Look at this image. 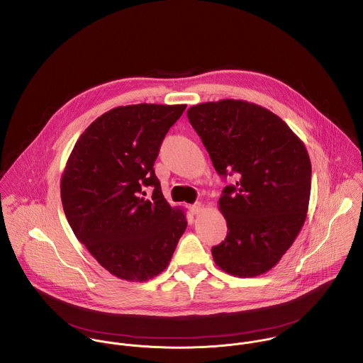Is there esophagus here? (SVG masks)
I'll list each match as a JSON object with an SVG mask.
<instances>
[{
	"label": "esophagus",
	"mask_w": 363,
	"mask_h": 363,
	"mask_svg": "<svg viewBox=\"0 0 363 363\" xmlns=\"http://www.w3.org/2000/svg\"><path fill=\"white\" fill-rule=\"evenodd\" d=\"M201 210H203V206H201V203H196V204H193V206H190V213L191 214H199V213H201Z\"/></svg>",
	"instance_id": "obj_1"
}]
</instances>
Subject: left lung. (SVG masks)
Segmentation results:
<instances>
[{
    "label": "left lung",
    "mask_w": 363,
    "mask_h": 363,
    "mask_svg": "<svg viewBox=\"0 0 363 363\" xmlns=\"http://www.w3.org/2000/svg\"><path fill=\"white\" fill-rule=\"evenodd\" d=\"M189 121L217 173L237 174L218 200L230 233L211 249L238 277L277 264L301 231L311 191V162L301 139L272 111L243 100L193 106Z\"/></svg>",
    "instance_id": "obj_1"
}]
</instances>
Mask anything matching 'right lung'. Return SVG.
I'll list each match as a JSON object with an SVG mask.
<instances>
[{
    "mask_svg": "<svg viewBox=\"0 0 363 363\" xmlns=\"http://www.w3.org/2000/svg\"><path fill=\"white\" fill-rule=\"evenodd\" d=\"M186 104H135L99 117L80 135L60 180L66 218L97 262L128 281L162 273L187 227L155 174L160 145ZM145 186H153L150 201Z\"/></svg>",
    "mask_w": 363,
    "mask_h": 363,
    "instance_id": "add662e5",
    "label": "right lung"
}]
</instances>
